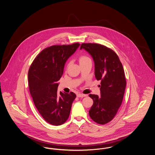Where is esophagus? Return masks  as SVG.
<instances>
[{"mask_svg": "<svg viewBox=\"0 0 155 155\" xmlns=\"http://www.w3.org/2000/svg\"><path fill=\"white\" fill-rule=\"evenodd\" d=\"M87 96V95H85V94H78L77 95V96L78 97H85V96Z\"/></svg>", "mask_w": 155, "mask_h": 155, "instance_id": "esophagus-1", "label": "esophagus"}]
</instances>
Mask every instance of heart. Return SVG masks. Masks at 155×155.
I'll use <instances>...</instances> for the list:
<instances>
[{
    "mask_svg": "<svg viewBox=\"0 0 155 155\" xmlns=\"http://www.w3.org/2000/svg\"><path fill=\"white\" fill-rule=\"evenodd\" d=\"M89 59H90L86 56H81L79 58V61H80V63H81L84 61H86L87 60H88Z\"/></svg>",
    "mask_w": 155,
    "mask_h": 155,
    "instance_id": "obj_1",
    "label": "heart"
}]
</instances>
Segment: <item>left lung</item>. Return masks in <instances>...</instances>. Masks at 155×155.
<instances>
[{"instance_id": "8db88e82", "label": "left lung", "mask_w": 155, "mask_h": 155, "mask_svg": "<svg viewBox=\"0 0 155 155\" xmlns=\"http://www.w3.org/2000/svg\"><path fill=\"white\" fill-rule=\"evenodd\" d=\"M82 49L92 58L95 76L101 80V96L89 95L94 101L89 116L97 123L104 124L114 117L123 99L126 87L123 67L116 53L103 45L82 44Z\"/></svg>"}]
</instances>
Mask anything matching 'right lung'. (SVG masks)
Masks as SVG:
<instances>
[{"instance_id":"1","label":"right lung","mask_w":155,"mask_h":155,"mask_svg":"<svg viewBox=\"0 0 155 155\" xmlns=\"http://www.w3.org/2000/svg\"><path fill=\"white\" fill-rule=\"evenodd\" d=\"M80 44L54 45L38 55L28 71L30 94L38 111L45 120L53 125L63 124L68 118L76 95L58 92V81L68 59Z\"/></svg>"}]
</instances>
